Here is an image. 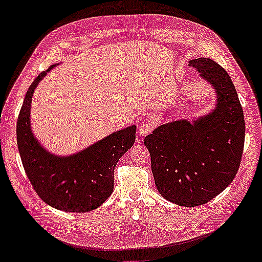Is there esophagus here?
I'll use <instances>...</instances> for the list:
<instances>
[{"instance_id":"34e87169","label":"esophagus","mask_w":262,"mask_h":262,"mask_svg":"<svg viewBox=\"0 0 262 262\" xmlns=\"http://www.w3.org/2000/svg\"><path fill=\"white\" fill-rule=\"evenodd\" d=\"M154 129V124L150 122H143L140 124L139 129H138V134L140 138H142V136H146L148 134H150Z\"/></svg>"}]
</instances>
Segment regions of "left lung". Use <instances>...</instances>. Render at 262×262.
<instances>
[{
  "label": "left lung",
  "mask_w": 262,
  "mask_h": 262,
  "mask_svg": "<svg viewBox=\"0 0 262 262\" xmlns=\"http://www.w3.org/2000/svg\"><path fill=\"white\" fill-rule=\"evenodd\" d=\"M189 65L213 87L214 108L191 121L162 123L143 140L160 194L185 207L205 204L232 183L245 141L244 112L227 72L210 58Z\"/></svg>",
  "instance_id": "8db88e82"
}]
</instances>
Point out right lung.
<instances>
[{
    "label": "right lung",
    "mask_w": 262,
    "mask_h": 262,
    "mask_svg": "<svg viewBox=\"0 0 262 262\" xmlns=\"http://www.w3.org/2000/svg\"><path fill=\"white\" fill-rule=\"evenodd\" d=\"M39 73L29 87L20 108L17 147L24 170L41 201L65 212L98 209L114 189L118 161L135 142L136 126L122 128L71 155H56L43 147L31 128L32 95L47 73Z\"/></svg>",
    "instance_id": "1"
}]
</instances>
